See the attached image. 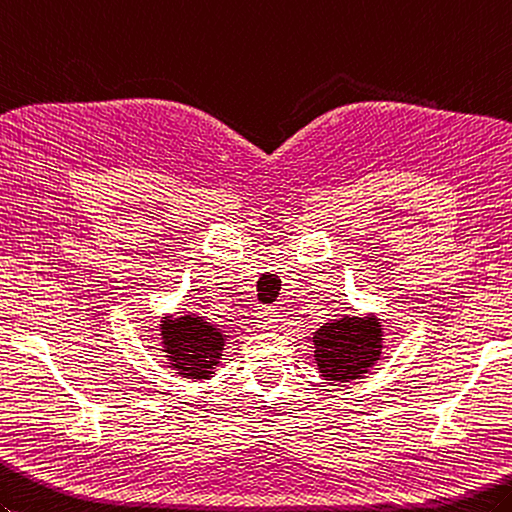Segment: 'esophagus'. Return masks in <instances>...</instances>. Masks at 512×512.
I'll return each mask as SVG.
<instances>
[{
	"label": "esophagus",
	"instance_id": "34e87169",
	"mask_svg": "<svg viewBox=\"0 0 512 512\" xmlns=\"http://www.w3.org/2000/svg\"><path fill=\"white\" fill-rule=\"evenodd\" d=\"M279 312L272 310V307H264V310L257 312V325L259 329H275L279 325Z\"/></svg>",
	"mask_w": 512,
	"mask_h": 512
}]
</instances>
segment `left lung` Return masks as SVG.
Returning <instances> with one entry per match:
<instances>
[{
	"mask_svg": "<svg viewBox=\"0 0 512 512\" xmlns=\"http://www.w3.org/2000/svg\"><path fill=\"white\" fill-rule=\"evenodd\" d=\"M314 360L327 384L362 379L382 355L384 327L375 314L340 316L320 327L314 338Z\"/></svg>",
	"mask_w": 512,
	"mask_h": 512,
	"instance_id": "obj_1",
	"label": "left lung"
}]
</instances>
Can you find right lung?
<instances>
[{"mask_svg":"<svg viewBox=\"0 0 512 512\" xmlns=\"http://www.w3.org/2000/svg\"><path fill=\"white\" fill-rule=\"evenodd\" d=\"M161 351L172 371L185 379H209L222 360V349L227 336L211 325L205 316L187 312L176 318H163L161 325Z\"/></svg>","mask_w":512,"mask_h":512,"instance_id":"1","label":"right lung"}]
</instances>
